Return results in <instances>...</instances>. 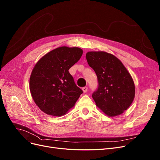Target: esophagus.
Returning a JSON list of instances; mask_svg holds the SVG:
<instances>
[{
    "instance_id": "34e87169",
    "label": "esophagus",
    "mask_w": 160,
    "mask_h": 160,
    "mask_svg": "<svg viewBox=\"0 0 160 160\" xmlns=\"http://www.w3.org/2000/svg\"><path fill=\"white\" fill-rule=\"evenodd\" d=\"M82 90H83V92H84V93L87 92V91H88V87L85 86V87H84V88H82Z\"/></svg>"
}]
</instances>
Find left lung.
<instances>
[{
    "mask_svg": "<svg viewBox=\"0 0 160 160\" xmlns=\"http://www.w3.org/2000/svg\"><path fill=\"white\" fill-rule=\"evenodd\" d=\"M86 58L98 80V87L92 94L97 106L108 116L121 114L135 97V84L130 74L122 62L110 53L89 52Z\"/></svg>",
    "mask_w": 160,
    "mask_h": 160,
    "instance_id": "1",
    "label": "left lung"
}]
</instances>
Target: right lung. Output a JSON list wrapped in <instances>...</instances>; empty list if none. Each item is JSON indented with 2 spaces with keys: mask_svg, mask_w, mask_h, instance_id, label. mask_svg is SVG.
Instances as JSON below:
<instances>
[{
  "mask_svg": "<svg viewBox=\"0 0 160 160\" xmlns=\"http://www.w3.org/2000/svg\"><path fill=\"white\" fill-rule=\"evenodd\" d=\"M79 48L62 46L42 58L30 77V91L39 108L48 115L61 116L74 107L83 93L68 70L82 55Z\"/></svg>",
  "mask_w": 160,
  "mask_h": 160,
  "instance_id": "obj_1",
  "label": "right lung"
}]
</instances>
